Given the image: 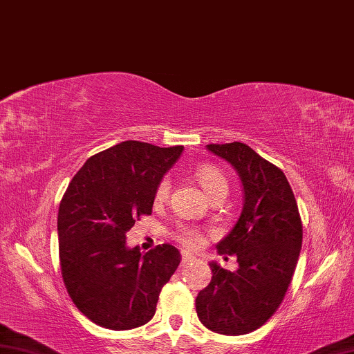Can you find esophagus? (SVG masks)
I'll list each match as a JSON object with an SVG mask.
<instances>
[{
	"label": "esophagus",
	"mask_w": 354,
	"mask_h": 354,
	"mask_svg": "<svg viewBox=\"0 0 354 354\" xmlns=\"http://www.w3.org/2000/svg\"><path fill=\"white\" fill-rule=\"evenodd\" d=\"M194 256H191V254H188V252H183L182 254V266L185 268V266H188V265H192V262H194Z\"/></svg>",
	"instance_id": "esophagus-1"
}]
</instances>
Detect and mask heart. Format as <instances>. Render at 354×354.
<instances>
[{"label":"heart","instance_id":"1","mask_svg":"<svg viewBox=\"0 0 354 354\" xmlns=\"http://www.w3.org/2000/svg\"><path fill=\"white\" fill-rule=\"evenodd\" d=\"M197 182L202 186L203 191L209 196V198H214L217 196H226L228 194V180L223 176V172L216 166L203 165L200 166L196 172ZM171 188V182L168 177L162 178V182L158 183L156 189V202L162 203L168 198ZM176 239L186 248L197 250L203 245V236L200 234V231L194 228H182L176 232Z\"/></svg>","mask_w":354,"mask_h":354}]
</instances>
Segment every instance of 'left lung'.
Returning <instances> with one entry per match:
<instances>
[{"instance_id":"8db88e82","label":"left lung","mask_w":354,"mask_h":354,"mask_svg":"<svg viewBox=\"0 0 354 354\" xmlns=\"http://www.w3.org/2000/svg\"><path fill=\"white\" fill-rule=\"evenodd\" d=\"M242 182L243 208L236 225L216 245L220 254H236L239 268L209 262V285L196 299L206 328L240 336L260 328L281 306L302 248V222L283 172L240 142L206 145Z\"/></svg>"}]
</instances>
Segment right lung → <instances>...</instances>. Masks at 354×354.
<instances>
[{"mask_svg": "<svg viewBox=\"0 0 354 354\" xmlns=\"http://www.w3.org/2000/svg\"><path fill=\"white\" fill-rule=\"evenodd\" d=\"M182 152L183 146L122 142L86 160L64 192L57 222L64 286L77 308L103 328L148 324L177 270L176 246L142 254L126 245V232L151 214L157 186Z\"/></svg>", "mask_w": 354, "mask_h": 354, "instance_id": "1", "label": "right lung"}]
</instances>
